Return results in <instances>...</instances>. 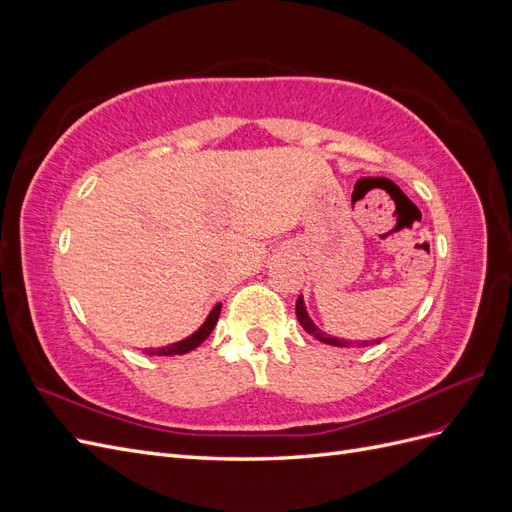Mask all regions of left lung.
I'll use <instances>...</instances> for the list:
<instances>
[{
	"mask_svg": "<svg viewBox=\"0 0 512 512\" xmlns=\"http://www.w3.org/2000/svg\"><path fill=\"white\" fill-rule=\"evenodd\" d=\"M297 318H299V322H301V327L309 333V335H314L318 342H322V344H329V346H339V348H348L350 346V342H346V339H337V337H331V335H327V333H322L316 324L312 322V318L307 316V309H305V303H303V297H299L297 299ZM374 342H361V344H356V346H371ZM376 344H380V339H376Z\"/></svg>",
	"mask_w": 512,
	"mask_h": 512,
	"instance_id": "1",
	"label": "left lung"
}]
</instances>
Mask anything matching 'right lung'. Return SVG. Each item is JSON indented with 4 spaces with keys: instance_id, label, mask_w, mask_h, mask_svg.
Returning a JSON list of instances; mask_svg holds the SVG:
<instances>
[{
    "instance_id": "obj_1",
    "label": "right lung",
    "mask_w": 512,
    "mask_h": 512,
    "mask_svg": "<svg viewBox=\"0 0 512 512\" xmlns=\"http://www.w3.org/2000/svg\"><path fill=\"white\" fill-rule=\"evenodd\" d=\"M220 312H222V305L218 303V305H215V307L211 309V314H209V316H207V320L203 322V327H200L196 333H192L190 337L181 339V342H177V344H170V346H164V348H158V350H147V354H162V356H170V354H185V352H190V350L198 348V346L203 344L205 339L211 335V331H213L215 324H218Z\"/></svg>"
}]
</instances>
